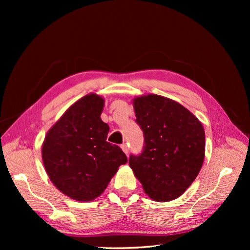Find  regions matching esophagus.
Returning <instances> with one entry per match:
<instances>
[{
	"label": "esophagus",
	"instance_id": "1",
	"mask_svg": "<svg viewBox=\"0 0 250 250\" xmlns=\"http://www.w3.org/2000/svg\"><path fill=\"white\" fill-rule=\"evenodd\" d=\"M121 148H122V150L124 151V153L128 154V151H129V149H128V146L126 145V144H123V145H121Z\"/></svg>",
	"mask_w": 250,
	"mask_h": 250
}]
</instances>
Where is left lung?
Masks as SVG:
<instances>
[{
  "label": "left lung",
  "instance_id": "left-lung-1",
  "mask_svg": "<svg viewBox=\"0 0 250 250\" xmlns=\"http://www.w3.org/2000/svg\"><path fill=\"white\" fill-rule=\"evenodd\" d=\"M133 107L144 147L140 154H130V168L150 198L161 202L175 199L202 167L203 127L183 105L162 96L135 98Z\"/></svg>",
  "mask_w": 250,
  "mask_h": 250
}]
</instances>
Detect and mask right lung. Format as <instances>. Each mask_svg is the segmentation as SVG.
Returning <instances> with one entry per match:
<instances>
[{
	"instance_id": "right-lung-1",
	"label": "right lung",
	"mask_w": 250,
	"mask_h": 250,
	"mask_svg": "<svg viewBox=\"0 0 250 250\" xmlns=\"http://www.w3.org/2000/svg\"><path fill=\"white\" fill-rule=\"evenodd\" d=\"M104 100L95 94L75 102L48 131L42 162L53 184L66 196L90 201L101 195L127 156L106 141L109 126L100 116Z\"/></svg>"
}]
</instances>
